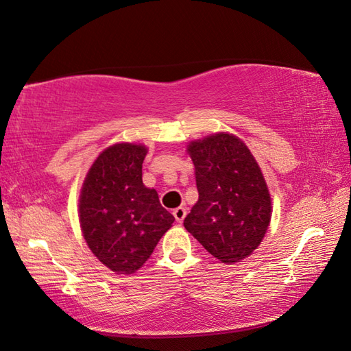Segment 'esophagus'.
Returning a JSON list of instances; mask_svg holds the SVG:
<instances>
[{"label": "esophagus", "instance_id": "34e87169", "mask_svg": "<svg viewBox=\"0 0 351 351\" xmlns=\"http://www.w3.org/2000/svg\"><path fill=\"white\" fill-rule=\"evenodd\" d=\"M186 208L184 207H178V208H176L174 210V217H176V221L178 222V223H182L183 222V219L186 217Z\"/></svg>", "mask_w": 351, "mask_h": 351}]
</instances>
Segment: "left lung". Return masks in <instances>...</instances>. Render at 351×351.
Returning a JSON list of instances; mask_svg holds the SVG:
<instances>
[{
    "mask_svg": "<svg viewBox=\"0 0 351 351\" xmlns=\"http://www.w3.org/2000/svg\"><path fill=\"white\" fill-rule=\"evenodd\" d=\"M198 201L184 228L215 258L237 263L258 247L269 228L271 202L258 163L243 141L215 134L189 144Z\"/></svg>",
    "mask_w": 351,
    "mask_h": 351,
    "instance_id": "1",
    "label": "left lung"
}]
</instances>
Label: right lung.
I'll return each mask as SVG.
<instances>
[{"mask_svg": "<svg viewBox=\"0 0 351 351\" xmlns=\"http://www.w3.org/2000/svg\"><path fill=\"white\" fill-rule=\"evenodd\" d=\"M144 145L115 144L93 163L80 197V222L91 252L115 274H134L150 258L174 216L143 183Z\"/></svg>", "mask_w": 351, "mask_h": 351, "instance_id": "add662e5", "label": "right lung"}]
</instances>
